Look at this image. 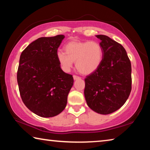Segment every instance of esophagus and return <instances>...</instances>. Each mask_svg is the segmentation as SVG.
Returning a JSON list of instances; mask_svg holds the SVG:
<instances>
[{"label": "esophagus", "mask_w": 150, "mask_h": 150, "mask_svg": "<svg viewBox=\"0 0 150 150\" xmlns=\"http://www.w3.org/2000/svg\"><path fill=\"white\" fill-rule=\"evenodd\" d=\"M73 79H74V80H77V79H80L79 77H78V76H76V75H73Z\"/></svg>", "instance_id": "obj_1"}]
</instances>
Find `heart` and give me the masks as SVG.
Instances as JSON below:
<instances>
[{"label":"heart","mask_w":150,"mask_h":150,"mask_svg":"<svg viewBox=\"0 0 150 150\" xmlns=\"http://www.w3.org/2000/svg\"><path fill=\"white\" fill-rule=\"evenodd\" d=\"M65 51H59L57 58L65 72L69 71L75 62L76 69L81 74H91L99 68L103 59V49L96 41H71L65 46Z\"/></svg>","instance_id":"obj_1"}]
</instances>
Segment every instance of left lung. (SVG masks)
Listing matches in <instances>:
<instances>
[{
  "mask_svg": "<svg viewBox=\"0 0 150 150\" xmlns=\"http://www.w3.org/2000/svg\"><path fill=\"white\" fill-rule=\"evenodd\" d=\"M100 40L103 59L99 68L85 79L84 95L93 111L108 115L123 105L132 90V66L125 49L111 38Z\"/></svg>",
  "mask_w": 150,
  "mask_h": 150,
  "instance_id": "left-lung-1",
  "label": "left lung"
}]
</instances>
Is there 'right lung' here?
<instances>
[{"mask_svg": "<svg viewBox=\"0 0 150 150\" xmlns=\"http://www.w3.org/2000/svg\"><path fill=\"white\" fill-rule=\"evenodd\" d=\"M65 36L41 37L21 54L17 82L26 107L42 117L59 115L65 108L73 76L61 69L57 49Z\"/></svg>", "mask_w": 150, "mask_h": 150, "instance_id": "obj_1", "label": "right lung"}]
</instances>
